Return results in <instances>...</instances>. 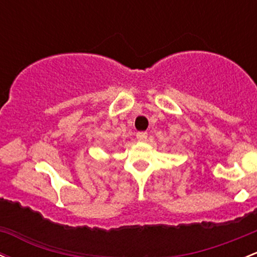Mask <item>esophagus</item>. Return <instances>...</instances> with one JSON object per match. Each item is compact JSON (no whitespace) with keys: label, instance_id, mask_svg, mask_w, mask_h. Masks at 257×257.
<instances>
[{"label":"esophagus","instance_id":"1","mask_svg":"<svg viewBox=\"0 0 257 257\" xmlns=\"http://www.w3.org/2000/svg\"><path fill=\"white\" fill-rule=\"evenodd\" d=\"M137 139L138 142H146V139H148V133H146V132H139V133L137 134Z\"/></svg>","mask_w":257,"mask_h":257}]
</instances>
